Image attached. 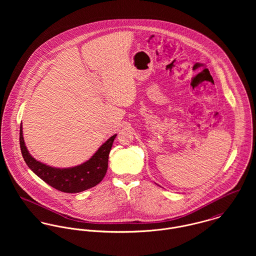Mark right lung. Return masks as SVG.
I'll list each match as a JSON object with an SVG mask.
<instances>
[{
    "label": "right lung",
    "mask_w": 256,
    "mask_h": 256,
    "mask_svg": "<svg viewBox=\"0 0 256 256\" xmlns=\"http://www.w3.org/2000/svg\"><path fill=\"white\" fill-rule=\"evenodd\" d=\"M116 136V134L111 136L88 160L82 164L66 168H53L36 160L26 146L22 124L20 130V145L26 164L38 178L59 191L78 193L96 186L106 176L108 168L110 150Z\"/></svg>",
    "instance_id": "1"
}]
</instances>
